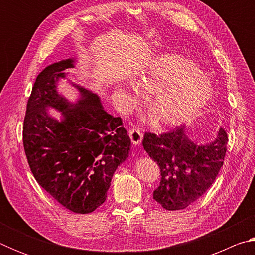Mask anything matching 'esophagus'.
Returning a JSON list of instances; mask_svg holds the SVG:
<instances>
[{
  "label": "esophagus",
  "instance_id": "esophagus-1",
  "mask_svg": "<svg viewBox=\"0 0 255 255\" xmlns=\"http://www.w3.org/2000/svg\"><path fill=\"white\" fill-rule=\"evenodd\" d=\"M128 135L130 137V140L133 145H138L143 140V133L140 132L139 129L137 128H129L128 129Z\"/></svg>",
  "mask_w": 255,
  "mask_h": 255
}]
</instances>
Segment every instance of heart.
Returning a JSON list of instances; mask_svg holds the SVG:
<instances>
[{
	"mask_svg": "<svg viewBox=\"0 0 255 255\" xmlns=\"http://www.w3.org/2000/svg\"><path fill=\"white\" fill-rule=\"evenodd\" d=\"M138 86L124 85L123 96L135 102L139 91L149 96L145 108L157 127L183 124L211 100L214 86L195 60L178 54L159 55L140 73Z\"/></svg>",
	"mask_w": 255,
	"mask_h": 255,
	"instance_id": "obj_1",
	"label": "heart"
}]
</instances>
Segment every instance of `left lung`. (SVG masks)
Returning a JSON list of instances; mask_svg holds the SVG:
<instances>
[{"mask_svg": "<svg viewBox=\"0 0 255 255\" xmlns=\"http://www.w3.org/2000/svg\"><path fill=\"white\" fill-rule=\"evenodd\" d=\"M228 137L223 128L209 144H197L181 125L169 132H145L143 146L161 170L153 198L166 210L184 209L204 195L221 171Z\"/></svg>", "mask_w": 255, "mask_h": 255, "instance_id": "1", "label": "left lung"}]
</instances>
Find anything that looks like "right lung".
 <instances>
[{
    "label": "right lung",
    "mask_w": 255,
    "mask_h": 255,
    "mask_svg": "<svg viewBox=\"0 0 255 255\" xmlns=\"http://www.w3.org/2000/svg\"><path fill=\"white\" fill-rule=\"evenodd\" d=\"M70 58L47 66L32 86L23 122V147L34 179L60 205L89 214L106 201L115 171L128 157L130 138L120 117L103 109L83 86L75 105L59 96L57 82L74 67ZM62 111L60 122L46 112Z\"/></svg>",
    "instance_id": "add662e5"
}]
</instances>
